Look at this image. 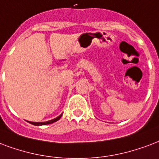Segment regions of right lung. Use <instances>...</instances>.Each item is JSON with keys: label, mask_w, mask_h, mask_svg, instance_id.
Instances as JSON below:
<instances>
[{"label": "right lung", "mask_w": 159, "mask_h": 159, "mask_svg": "<svg viewBox=\"0 0 159 159\" xmlns=\"http://www.w3.org/2000/svg\"><path fill=\"white\" fill-rule=\"evenodd\" d=\"M62 116V113L60 115V116H58L57 117H56L54 119H52L50 121H47V122H29V123L32 124V125H35V126H42V125H47V124H51V123H53L58 121V120L60 119L61 117Z\"/></svg>", "instance_id": "1"}]
</instances>
